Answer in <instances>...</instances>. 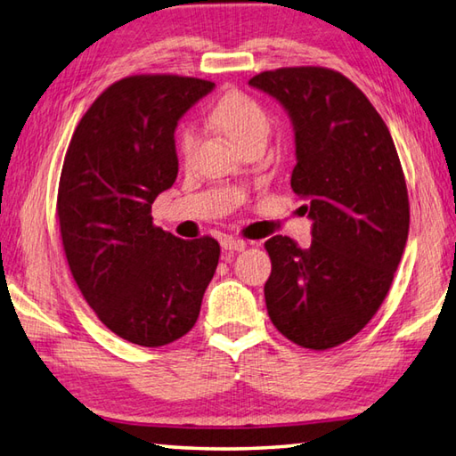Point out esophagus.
<instances>
[{"mask_svg": "<svg viewBox=\"0 0 456 456\" xmlns=\"http://www.w3.org/2000/svg\"><path fill=\"white\" fill-rule=\"evenodd\" d=\"M247 241H243V239H233V237H225L221 241V247L223 251H229V253H235V251H243L247 249Z\"/></svg>", "mask_w": 456, "mask_h": 456, "instance_id": "34e87169", "label": "esophagus"}]
</instances>
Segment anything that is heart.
Instances as JSON below:
<instances>
[{
    "mask_svg": "<svg viewBox=\"0 0 456 456\" xmlns=\"http://www.w3.org/2000/svg\"><path fill=\"white\" fill-rule=\"evenodd\" d=\"M211 123L219 127L231 142L241 147L249 142H267L271 131V119L265 107L256 99L241 94V91H231L223 95L213 105L209 113ZM197 143V131L193 126H181L177 131V151L187 159Z\"/></svg>",
    "mask_w": 456,
    "mask_h": 456,
    "instance_id": "b5f03b06",
    "label": "heart"
}]
</instances>
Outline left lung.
Returning a JSON list of instances; mask_svg holds the SVG:
<instances>
[{"label":"left lung","mask_w":456,"mask_h":456,"mask_svg":"<svg viewBox=\"0 0 456 456\" xmlns=\"http://www.w3.org/2000/svg\"><path fill=\"white\" fill-rule=\"evenodd\" d=\"M249 86L283 105L295 131L291 187L309 200V249L265 243V303L305 349L349 341L385 301L409 237V195L393 137L365 94L325 68L263 71Z\"/></svg>","instance_id":"obj_1"}]
</instances>
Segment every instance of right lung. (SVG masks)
Wrapping results in <instances>:
<instances>
[{
	"label": "right lung",
	"mask_w": 456,
	"mask_h": 456,
	"mask_svg": "<svg viewBox=\"0 0 456 456\" xmlns=\"http://www.w3.org/2000/svg\"><path fill=\"white\" fill-rule=\"evenodd\" d=\"M211 81L134 76L107 87L65 153L57 219L71 275L99 321L142 346L193 329L219 263L211 237L153 225L151 205L175 183V129Z\"/></svg>",
	"instance_id": "obj_1"
}]
</instances>
